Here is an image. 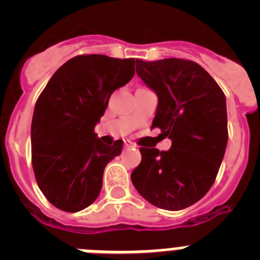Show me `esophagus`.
I'll return each instance as SVG.
<instances>
[{
	"instance_id": "esophagus-1",
	"label": "esophagus",
	"mask_w": 260,
	"mask_h": 260,
	"mask_svg": "<svg viewBox=\"0 0 260 260\" xmlns=\"http://www.w3.org/2000/svg\"><path fill=\"white\" fill-rule=\"evenodd\" d=\"M125 147L126 148H132V147H135V144L132 143L130 141H125Z\"/></svg>"
}]
</instances>
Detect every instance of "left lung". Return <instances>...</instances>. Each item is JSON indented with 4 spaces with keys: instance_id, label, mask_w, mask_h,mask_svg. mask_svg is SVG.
<instances>
[{
    "instance_id": "left-lung-1",
    "label": "left lung",
    "mask_w": 260,
    "mask_h": 260,
    "mask_svg": "<svg viewBox=\"0 0 260 260\" xmlns=\"http://www.w3.org/2000/svg\"><path fill=\"white\" fill-rule=\"evenodd\" d=\"M137 74L157 95L152 127L172 141L168 151L141 147L132 173L138 192L158 208L180 211L213 185L228 143L225 95L201 65L189 59H135Z\"/></svg>"
}]
</instances>
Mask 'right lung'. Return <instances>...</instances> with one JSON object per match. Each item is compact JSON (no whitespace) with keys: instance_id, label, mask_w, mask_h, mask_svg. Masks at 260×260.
<instances>
[{"instance_id":"1","label":"right lung","mask_w":260,"mask_h":260,"mask_svg":"<svg viewBox=\"0 0 260 260\" xmlns=\"http://www.w3.org/2000/svg\"><path fill=\"white\" fill-rule=\"evenodd\" d=\"M135 58L83 54L53 74L36 102L31 123L32 168L45 198L78 212L100 194L103 173L122 151V141L103 143L93 128L110 95L134 77Z\"/></svg>"}]
</instances>
